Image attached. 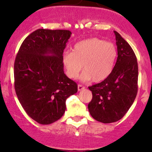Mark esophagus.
Segmentation results:
<instances>
[{"instance_id": "34e87169", "label": "esophagus", "mask_w": 152, "mask_h": 152, "mask_svg": "<svg viewBox=\"0 0 152 152\" xmlns=\"http://www.w3.org/2000/svg\"><path fill=\"white\" fill-rule=\"evenodd\" d=\"M85 88V87L83 86H82V85H81V84H78V90L79 91H82V90H83Z\"/></svg>"}]
</instances>
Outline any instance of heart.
I'll return each mask as SVG.
<instances>
[{
	"mask_svg": "<svg viewBox=\"0 0 152 152\" xmlns=\"http://www.w3.org/2000/svg\"><path fill=\"white\" fill-rule=\"evenodd\" d=\"M116 57L117 50L114 43L92 38L75 44L72 52H65L62 61L69 78H77L83 67L81 76L83 81L101 82L111 74Z\"/></svg>",
	"mask_w": 152,
	"mask_h": 152,
	"instance_id": "obj_1",
	"label": "heart"
}]
</instances>
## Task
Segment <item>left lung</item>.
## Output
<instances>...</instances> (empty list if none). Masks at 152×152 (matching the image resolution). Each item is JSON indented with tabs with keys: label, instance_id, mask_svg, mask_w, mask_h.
Listing matches in <instances>:
<instances>
[{
	"label": "left lung",
	"instance_id": "1",
	"mask_svg": "<svg viewBox=\"0 0 152 152\" xmlns=\"http://www.w3.org/2000/svg\"><path fill=\"white\" fill-rule=\"evenodd\" d=\"M118 57L111 74L89 86L92 99L88 109L94 119L104 124L120 120L135 100L138 91V64L130 45L116 31Z\"/></svg>",
	"mask_w": 152,
	"mask_h": 152
}]
</instances>
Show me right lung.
<instances>
[{"mask_svg": "<svg viewBox=\"0 0 152 152\" xmlns=\"http://www.w3.org/2000/svg\"><path fill=\"white\" fill-rule=\"evenodd\" d=\"M71 32L38 29L22 43L14 63L15 90L27 114L41 124L64 115L66 101L76 94V82L66 76L62 56Z\"/></svg>", "mask_w": 152, "mask_h": 152, "instance_id": "1", "label": "right lung"}]
</instances>
